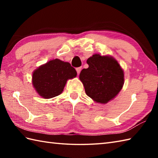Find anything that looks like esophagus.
I'll return each instance as SVG.
<instances>
[{
	"mask_svg": "<svg viewBox=\"0 0 158 158\" xmlns=\"http://www.w3.org/2000/svg\"><path fill=\"white\" fill-rule=\"evenodd\" d=\"M81 67H78V68H76V70H77V74H79V73H80V71H81Z\"/></svg>",
	"mask_w": 158,
	"mask_h": 158,
	"instance_id": "esophagus-1",
	"label": "esophagus"
}]
</instances>
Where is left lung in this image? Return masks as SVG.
Segmentation results:
<instances>
[{
  "instance_id": "left-lung-1",
  "label": "left lung",
  "mask_w": 158,
  "mask_h": 158,
  "mask_svg": "<svg viewBox=\"0 0 158 158\" xmlns=\"http://www.w3.org/2000/svg\"><path fill=\"white\" fill-rule=\"evenodd\" d=\"M79 79L86 94L94 101L106 103L117 96L123 85V71L119 63L109 56L94 54L87 60Z\"/></svg>"
}]
</instances>
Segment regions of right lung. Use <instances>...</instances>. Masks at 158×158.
Here are the masks:
<instances>
[{"label": "right lung", "mask_w": 158, "mask_h": 158, "mask_svg": "<svg viewBox=\"0 0 158 158\" xmlns=\"http://www.w3.org/2000/svg\"><path fill=\"white\" fill-rule=\"evenodd\" d=\"M76 75V70L70 63L55 59L35 70L32 75V85L43 98H51L60 95L67 80Z\"/></svg>", "instance_id": "obj_1"}]
</instances>
